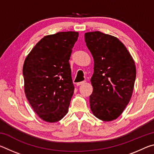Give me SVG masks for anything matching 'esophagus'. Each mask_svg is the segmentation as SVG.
Masks as SVG:
<instances>
[{
  "label": "esophagus",
  "instance_id": "esophagus-1",
  "mask_svg": "<svg viewBox=\"0 0 154 154\" xmlns=\"http://www.w3.org/2000/svg\"><path fill=\"white\" fill-rule=\"evenodd\" d=\"M85 83V82H78V83H77V86H79V85H83V84H84Z\"/></svg>",
  "mask_w": 154,
  "mask_h": 154
}]
</instances>
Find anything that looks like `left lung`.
I'll return each instance as SVG.
<instances>
[{
    "label": "left lung",
    "mask_w": 154,
    "mask_h": 154,
    "mask_svg": "<svg viewBox=\"0 0 154 154\" xmlns=\"http://www.w3.org/2000/svg\"><path fill=\"white\" fill-rule=\"evenodd\" d=\"M85 41L94 62L90 96L94 116L113 121L130 102L136 78L134 61L118 38L99 31L86 32Z\"/></svg>",
    "instance_id": "obj_1"
}]
</instances>
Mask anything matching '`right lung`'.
<instances>
[{"label":"right lung","instance_id":"right-lung-1","mask_svg":"<svg viewBox=\"0 0 154 154\" xmlns=\"http://www.w3.org/2000/svg\"><path fill=\"white\" fill-rule=\"evenodd\" d=\"M79 33L68 31L45 36L23 66L24 92L33 110L47 122L66 116L74 93L69 60Z\"/></svg>","mask_w":154,"mask_h":154}]
</instances>
